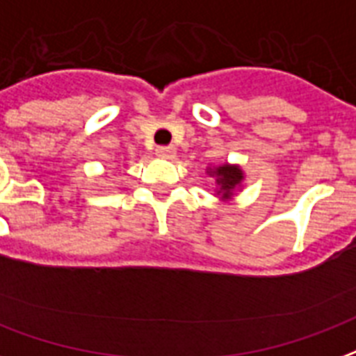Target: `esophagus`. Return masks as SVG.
<instances>
[{
  "instance_id": "esophagus-1",
  "label": "esophagus",
  "mask_w": 356,
  "mask_h": 356,
  "mask_svg": "<svg viewBox=\"0 0 356 356\" xmlns=\"http://www.w3.org/2000/svg\"><path fill=\"white\" fill-rule=\"evenodd\" d=\"M156 154L162 158H173L175 156V147H158Z\"/></svg>"
}]
</instances>
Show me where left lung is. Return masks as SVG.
Masks as SVG:
<instances>
[{
  "label": "left lung",
  "mask_w": 356,
  "mask_h": 356,
  "mask_svg": "<svg viewBox=\"0 0 356 356\" xmlns=\"http://www.w3.org/2000/svg\"><path fill=\"white\" fill-rule=\"evenodd\" d=\"M209 173L217 177V194H220L225 200L232 198L234 188H236V186L241 183V179H243V171L239 170V165H218L215 170H209Z\"/></svg>",
  "instance_id": "1"
}]
</instances>
